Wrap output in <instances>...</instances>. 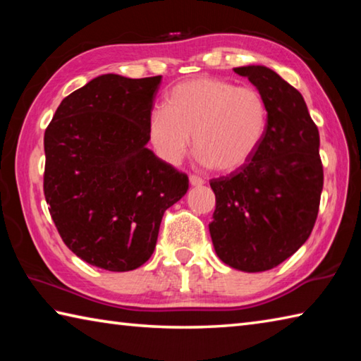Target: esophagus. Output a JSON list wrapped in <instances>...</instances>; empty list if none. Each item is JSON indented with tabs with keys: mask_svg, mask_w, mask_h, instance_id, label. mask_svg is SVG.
<instances>
[{
	"mask_svg": "<svg viewBox=\"0 0 361 361\" xmlns=\"http://www.w3.org/2000/svg\"><path fill=\"white\" fill-rule=\"evenodd\" d=\"M189 183H191V186H202L204 180L199 175H191L189 176Z\"/></svg>",
	"mask_w": 361,
	"mask_h": 361,
	"instance_id": "esophagus-1",
	"label": "esophagus"
}]
</instances>
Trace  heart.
I'll return each instance as SVG.
<instances>
[{
	"label": "heart",
	"instance_id": "heart-1",
	"mask_svg": "<svg viewBox=\"0 0 361 361\" xmlns=\"http://www.w3.org/2000/svg\"><path fill=\"white\" fill-rule=\"evenodd\" d=\"M269 111L264 97L250 85L218 78L176 84L166 108L148 118V138L164 162L176 166L191 148L205 166L234 172L252 159L264 140Z\"/></svg>",
	"mask_w": 361,
	"mask_h": 361
}]
</instances>
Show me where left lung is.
Returning <instances> with one entry per match:
<instances>
[{"label":"left lung","mask_w":361,"mask_h":361,"mask_svg":"<svg viewBox=\"0 0 361 361\" xmlns=\"http://www.w3.org/2000/svg\"><path fill=\"white\" fill-rule=\"evenodd\" d=\"M264 97V140L245 166L210 181L216 207L209 224L224 264L243 272L279 266L309 239L323 189L320 135L302 95L261 65L234 68Z\"/></svg>","instance_id":"1"}]
</instances>
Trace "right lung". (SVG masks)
I'll return each mask as SVG.
<instances>
[{
  "mask_svg": "<svg viewBox=\"0 0 361 361\" xmlns=\"http://www.w3.org/2000/svg\"><path fill=\"white\" fill-rule=\"evenodd\" d=\"M162 76L102 75L65 97L44 132V195L60 237L95 267L126 272L154 252L189 180L146 148Z\"/></svg>",
  "mask_w": 361,
  "mask_h": 361,
  "instance_id": "obj_1",
  "label": "right lung"
}]
</instances>
